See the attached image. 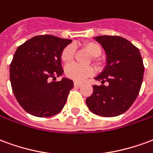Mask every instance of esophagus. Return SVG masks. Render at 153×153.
Returning a JSON list of instances; mask_svg holds the SVG:
<instances>
[{"mask_svg":"<svg viewBox=\"0 0 153 153\" xmlns=\"http://www.w3.org/2000/svg\"><path fill=\"white\" fill-rule=\"evenodd\" d=\"M74 85L75 87H80L82 85V83H79V82H77V81H74Z\"/></svg>","mask_w":153,"mask_h":153,"instance_id":"1","label":"esophagus"}]
</instances>
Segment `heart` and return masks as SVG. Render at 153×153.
<instances>
[{"instance_id": "heart-1", "label": "heart", "mask_w": 153, "mask_h": 153, "mask_svg": "<svg viewBox=\"0 0 153 153\" xmlns=\"http://www.w3.org/2000/svg\"><path fill=\"white\" fill-rule=\"evenodd\" d=\"M83 47L93 57L99 56L102 53V48L99 44L94 42H86L83 44ZM75 48L74 45L70 44L65 47L61 52V60L65 63H70L74 60ZM94 70L88 65H80L79 64L72 63L68 65L65 68L67 77L76 81H83L87 77L93 75Z\"/></svg>"}]
</instances>
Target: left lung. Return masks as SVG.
Instances as JSON below:
<instances>
[{"mask_svg": "<svg viewBox=\"0 0 153 153\" xmlns=\"http://www.w3.org/2000/svg\"><path fill=\"white\" fill-rule=\"evenodd\" d=\"M106 52V65L94 79L108 85H93V94L86 99L87 106L94 114L114 117L125 112L137 98L143 79L144 67L140 51L119 36H97Z\"/></svg>", "mask_w": 153, "mask_h": 153, "instance_id": "left-lung-1", "label": "left lung"}]
</instances>
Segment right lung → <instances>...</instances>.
I'll return each mask as SVG.
<instances>
[{
	"label": "right lung",
	"mask_w": 153,
	"mask_h": 153,
	"mask_svg": "<svg viewBox=\"0 0 153 153\" xmlns=\"http://www.w3.org/2000/svg\"><path fill=\"white\" fill-rule=\"evenodd\" d=\"M71 39L52 35L30 38L17 48L10 66L12 90L25 111L38 117H49L63 109L73 80L62 78L61 52Z\"/></svg>",
	"instance_id": "add662e5"
}]
</instances>
